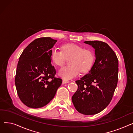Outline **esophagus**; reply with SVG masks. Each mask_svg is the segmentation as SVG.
Wrapping results in <instances>:
<instances>
[{"label": "esophagus", "mask_w": 133, "mask_h": 133, "mask_svg": "<svg viewBox=\"0 0 133 133\" xmlns=\"http://www.w3.org/2000/svg\"><path fill=\"white\" fill-rule=\"evenodd\" d=\"M69 82V81H68V80H62V83H63V84H65V83H68Z\"/></svg>", "instance_id": "34e87169"}]
</instances>
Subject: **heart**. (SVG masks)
I'll list each match as a JSON object with an SVG mask.
<instances>
[{
  "label": "heart",
  "instance_id": "obj_1",
  "mask_svg": "<svg viewBox=\"0 0 133 133\" xmlns=\"http://www.w3.org/2000/svg\"><path fill=\"white\" fill-rule=\"evenodd\" d=\"M70 65L61 67L58 74L65 80L73 79L78 76L80 71L86 73L92 68L95 60L94 52L76 44H66L62 47V51L57 48L52 50L51 59L53 63L58 66L64 64L65 59L69 58Z\"/></svg>",
  "mask_w": 133,
  "mask_h": 133
}]
</instances>
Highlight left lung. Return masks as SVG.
Returning a JSON list of instances; mask_svg holds the SVG:
<instances>
[{
    "instance_id": "8db88e82",
    "label": "left lung",
    "mask_w": 133,
    "mask_h": 133,
    "mask_svg": "<svg viewBox=\"0 0 133 133\" xmlns=\"http://www.w3.org/2000/svg\"><path fill=\"white\" fill-rule=\"evenodd\" d=\"M95 49V60L89 72L75 81L78 88L72 97L74 106L84 115L99 113L109 104L118 80V62L109 46L100 41H86Z\"/></svg>"
}]
</instances>
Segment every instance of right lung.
Here are the masks:
<instances>
[{
	"mask_svg": "<svg viewBox=\"0 0 133 133\" xmlns=\"http://www.w3.org/2000/svg\"><path fill=\"white\" fill-rule=\"evenodd\" d=\"M57 40L50 37L33 41L21 54L18 63L15 84L19 97L27 107H43L54 97L62 80L56 78L51 64L52 48Z\"/></svg>",
	"mask_w": 133,
	"mask_h": 133,
	"instance_id": "1",
	"label": "right lung"
}]
</instances>
